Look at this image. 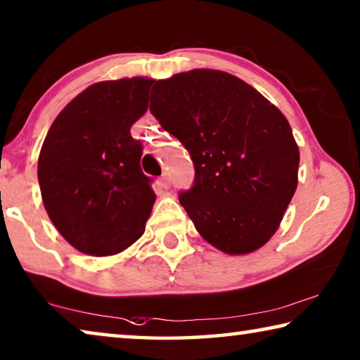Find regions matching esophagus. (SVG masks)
<instances>
[{
    "label": "esophagus",
    "mask_w": 360,
    "mask_h": 360,
    "mask_svg": "<svg viewBox=\"0 0 360 360\" xmlns=\"http://www.w3.org/2000/svg\"><path fill=\"white\" fill-rule=\"evenodd\" d=\"M160 184H162L165 189L169 186V178H168V173H163L162 176H160Z\"/></svg>",
    "instance_id": "esophagus-1"
}]
</instances>
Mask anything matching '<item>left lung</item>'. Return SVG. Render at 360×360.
Listing matches in <instances>:
<instances>
[{"label":"left lung","mask_w":360,"mask_h":360,"mask_svg":"<svg viewBox=\"0 0 360 360\" xmlns=\"http://www.w3.org/2000/svg\"><path fill=\"white\" fill-rule=\"evenodd\" d=\"M150 112L191 153L195 178L179 203L198 233L227 255L262 247L298 186L300 150L283 113L243 79L208 68L155 82Z\"/></svg>","instance_id":"1"}]
</instances>
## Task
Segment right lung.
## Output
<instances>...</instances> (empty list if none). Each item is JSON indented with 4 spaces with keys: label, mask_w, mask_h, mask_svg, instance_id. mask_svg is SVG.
<instances>
[{
    "label": "right lung",
    "mask_w": 360,
    "mask_h": 360,
    "mask_svg": "<svg viewBox=\"0 0 360 360\" xmlns=\"http://www.w3.org/2000/svg\"><path fill=\"white\" fill-rule=\"evenodd\" d=\"M153 79L91 84L68 102L38 158L44 208L62 237L93 256L123 252L144 233L155 202L129 129L144 115Z\"/></svg>",
    "instance_id": "1"
}]
</instances>
